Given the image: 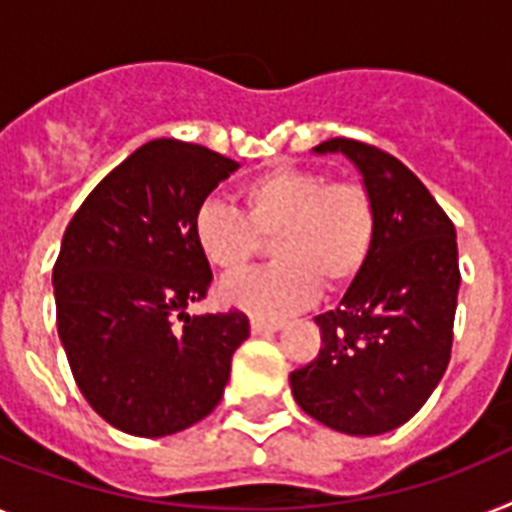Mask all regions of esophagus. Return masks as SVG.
I'll use <instances>...</instances> for the list:
<instances>
[{"mask_svg":"<svg viewBox=\"0 0 512 512\" xmlns=\"http://www.w3.org/2000/svg\"><path fill=\"white\" fill-rule=\"evenodd\" d=\"M249 328H252V334L255 336H265V334H273V331H278V323H270V321H260V318H252V323H249Z\"/></svg>","mask_w":512,"mask_h":512,"instance_id":"34e87169","label":"esophagus"}]
</instances>
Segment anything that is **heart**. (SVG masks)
I'll list each match as a JSON object with an SVG mask.
<instances>
[{
    "mask_svg": "<svg viewBox=\"0 0 512 512\" xmlns=\"http://www.w3.org/2000/svg\"><path fill=\"white\" fill-rule=\"evenodd\" d=\"M242 213L205 199L194 215V242L213 268L236 273L273 239L278 263L223 281L220 299L260 321L297 313L326 289L344 286L371 255L376 215L363 186L326 181L305 168H270L239 186Z\"/></svg>",
    "mask_w": 512,
    "mask_h": 512,
    "instance_id": "obj_1",
    "label": "heart"
}]
</instances>
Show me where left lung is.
<instances>
[{
  "mask_svg": "<svg viewBox=\"0 0 512 512\" xmlns=\"http://www.w3.org/2000/svg\"><path fill=\"white\" fill-rule=\"evenodd\" d=\"M313 152L355 165L376 236L339 305L315 318L321 352L289 384L297 405L328 429L386 434L421 410L450 363L460 289L455 226L397 157L355 139H328Z\"/></svg>",
  "mask_w": 512,
  "mask_h": 512,
  "instance_id": "left-lung-1",
  "label": "left lung"
}]
</instances>
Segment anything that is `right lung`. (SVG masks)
<instances>
[{"mask_svg": "<svg viewBox=\"0 0 512 512\" xmlns=\"http://www.w3.org/2000/svg\"><path fill=\"white\" fill-rule=\"evenodd\" d=\"M236 168L199 144L147 141L65 228L52 270L57 334L86 402L118 431L176 434L223 397L249 318L186 307L213 281L194 215ZM173 317L185 326L173 327Z\"/></svg>", "mask_w": 512, "mask_h": 512, "instance_id": "add662e5", "label": "right lung"}]
</instances>
